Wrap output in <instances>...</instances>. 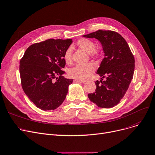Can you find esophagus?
Segmentation results:
<instances>
[{
  "label": "esophagus",
  "instance_id": "esophagus-1",
  "mask_svg": "<svg viewBox=\"0 0 155 155\" xmlns=\"http://www.w3.org/2000/svg\"><path fill=\"white\" fill-rule=\"evenodd\" d=\"M74 83H85V81H82V80H79V79H74Z\"/></svg>",
  "mask_w": 155,
  "mask_h": 155
}]
</instances>
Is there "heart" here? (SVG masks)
<instances>
[{
    "label": "heart",
    "mask_w": 155,
    "mask_h": 155,
    "mask_svg": "<svg viewBox=\"0 0 155 155\" xmlns=\"http://www.w3.org/2000/svg\"><path fill=\"white\" fill-rule=\"evenodd\" d=\"M77 45L79 48L89 54L91 57L97 58L101 55V52L95 49L94 42L89 39H79L77 42ZM72 48L69 47L64 53L63 58L67 64H71L72 62ZM94 69L95 66L93 64H78L68 70V75L72 78L83 81L91 75Z\"/></svg>",
    "instance_id": "heart-1"
}]
</instances>
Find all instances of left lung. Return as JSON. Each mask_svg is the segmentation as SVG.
Here are the masks:
<instances>
[{
	"label": "left lung",
	"instance_id": "left-lung-1",
	"mask_svg": "<svg viewBox=\"0 0 155 155\" xmlns=\"http://www.w3.org/2000/svg\"><path fill=\"white\" fill-rule=\"evenodd\" d=\"M83 36L97 39L104 53L96 73L105 81H96L95 92L88 94V97L99 107H113L120 103L133 78V54L125 39L116 32L99 30Z\"/></svg>",
	"mask_w": 155,
	"mask_h": 155
}]
</instances>
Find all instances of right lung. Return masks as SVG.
<instances>
[{"instance_id": "right-lung-1", "label": "right lung", "mask_w": 155, "mask_h": 155, "mask_svg": "<svg viewBox=\"0 0 155 155\" xmlns=\"http://www.w3.org/2000/svg\"><path fill=\"white\" fill-rule=\"evenodd\" d=\"M72 39H50L34 44L20 61L21 85L25 94L38 108L54 110L64 101L73 79L62 76L63 55Z\"/></svg>"}]
</instances>
